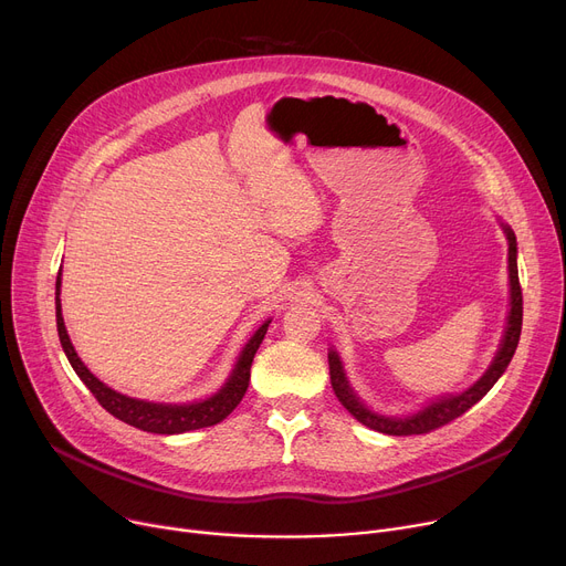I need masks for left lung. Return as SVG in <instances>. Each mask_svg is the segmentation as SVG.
Here are the masks:
<instances>
[{"label":"left lung","instance_id":"8db88e82","mask_svg":"<svg viewBox=\"0 0 566 566\" xmlns=\"http://www.w3.org/2000/svg\"><path fill=\"white\" fill-rule=\"evenodd\" d=\"M504 233H507L510 241V316H507V328H504L500 348L495 353V358L491 363V367L486 369V374L470 385V388L461 395H444L438 397L436 401H431L429 406H424L422 410H418L415 415H406V418H388V415H378L374 410H369L360 397L353 392V388L346 380L344 367L337 350L328 353V365H331V382L333 390L337 395V399L342 401V406L353 415L355 420L363 422L365 427L378 431V433H388V436H412V433H429L433 429H440L444 424H450L452 420L461 418L465 410H470L474 403H478L491 388L495 385V380L504 374L507 365L512 363L518 339H521V325H523V293H521V284H518V265H516V235L514 231L502 224Z\"/></svg>","mask_w":566,"mask_h":566}]
</instances>
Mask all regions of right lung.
<instances>
[{"instance_id": "add662e5", "label": "right lung", "mask_w": 566, "mask_h": 566, "mask_svg": "<svg viewBox=\"0 0 566 566\" xmlns=\"http://www.w3.org/2000/svg\"><path fill=\"white\" fill-rule=\"evenodd\" d=\"M59 291H62V271H59V275H56V293H54L59 342H62L66 358H69L71 367L75 369V374L80 376V380L86 385L88 390H92V395L98 399V403L109 415H114L116 420H122L135 429L148 431V433H165V436L186 433V431L213 427V424L222 422L227 415L245 397L248 385H250V367L254 360V353H256L259 344L263 342L268 323L271 321H265L261 328L250 337V342L245 344L241 355H238V360L231 369V376L227 378V382L213 397H208L203 401H192V403H154V401H144V399H133V397H126L122 392L107 388L103 380H98L92 371L84 367V363L77 358V353L71 344V337L66 333Z\"/></svg>"}]
</instances>
